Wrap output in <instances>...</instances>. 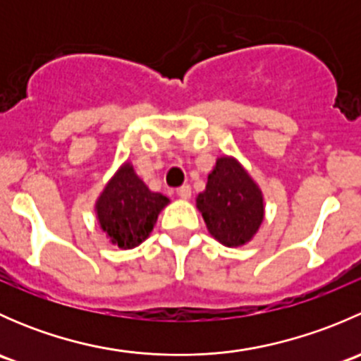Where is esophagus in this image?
<instances>
[{
  "mask_svg": "<svg viewBox=\"0 0 361 361\" xmlns=\"http://www.w3.org/2000/svg\"><path fill=\"white\" fill-rule=\"evenodd\" d=\"M176 194H178V197L188 199L192 195V188L188 187V185H181V187L176 188Z\"/></svg>",
  "mask_w": 361,
  "mask_h": 361,
  "instance_id": "34e87169",
  "label": "esophagus"
}]
</instances>
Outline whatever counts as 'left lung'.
Instances as JSON below:
<instances>
[{"label": "left lung", "instance_id": "8db88e82", "mask_svg": "<svg viewBox=\"0 0 361 361\" xmlns=\"http://www.w3.org/2000/svg\"><path fill=\"white\" fill-rule=\"evenodd\" d=\"M197 207L209 234L225 246L248 243L264 220L262 192L231 157L216 160L206 190L197 195Z\"/></svg>", "mask_w": 361, "mask_h": 361}]
</instances>
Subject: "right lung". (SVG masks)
<instances>
[{
  "label": "right lung",
  "mask_w": 361,
  "mask_h": 361,
  "mask_svg": "<svg viewBox=\"0 0 361 361\" xmlns=\"http://www.w3.org/2000/svg\"><path fill=\"white\" fill-rule=\"evenodd\" d=\"M167 202L166 195L152 192L136 176L130 164H123L101 194L96 209L101 228L113 245L130 250L150 235Z\"/></svg>",
  "instance_id": "obj_1"
}]
</instances>
